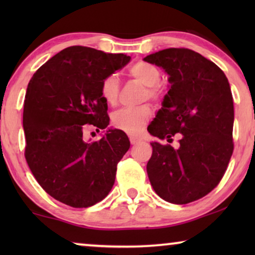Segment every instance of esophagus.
Segmentation results:
<instances>
[{
    "instance_id": "34e87169",
    "label": "esophagus",
    "mask_w": 255,
    "mask_h": 255,
    "mask_svg": "<svg viewBox=\"0 0 255 255\" xmlns=\"http://www.w3.org/2000/svg\"><path fill=\"white\" fill-rule=\"evenodd\" d=\"M130 141H131L132 145H137L138 142L141 141V139L134 137V135H132V137H130Z\"/></svg>"
}]
</instances>
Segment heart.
I'll return each instance as SVG.
<instances>
[{"label": "heart", "instance_id": "obj_1", "mask_svg": "<svg viewBox=\"0 0 255 255\" xmlns=\"http://www.w3.org/2000/svg\"><path fill=\"white\" fill-rule=\"evenodd\" d=\"M128 74L147 87L146 96L148 95L149 99L159 100L161 97V93L156 87L160 81V72L155 66L148 62H137L128 69ZM101 95L110 106H115L117 103L120 95V81L116 75L111 74L103 79L101 83ZM151 117L152 110L147 106L125 108L113 115V124L118 130L127 132L128 134L137 135L141 133Z\"/></svg>", "mask_w": 255, "mask_h": 255}]
</instances>
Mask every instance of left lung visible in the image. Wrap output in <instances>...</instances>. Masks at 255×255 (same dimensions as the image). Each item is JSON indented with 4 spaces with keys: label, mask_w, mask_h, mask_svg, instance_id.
I'll return each instance as SVG.
<instances>
[{
    "label": "left lung",
    "mask_w": 255,
    "mask_h": 255,
    "mask_svg": "<svg viewBox=\"0 0 255 255\" xmlns=\"http://www.w3.org/2000/svg\"><path fill=\"white\" fill-rule=\"evenodd\" d=\"M168 74V92L148 125L159 139L179 134L177 147L152 141L147 175L162 200L187 204L219 183L233 152V99L228 78L214 62L188 48H166L144 58Z\"/></svg>",
    "instance_id": "8db88e82"
}]
</instances>
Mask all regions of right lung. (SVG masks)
Listing matches in <instances>:
<instances>
[{
  "label": "right lung",
  "instance_id": "right-lung-1",
  "mask_svg": "<svg viewBox=\"0 0 255 255\" xmlns=\"http://www.w3.org/2000/svg\"><path fill=\"white\" fill-rule=\"evenodd\" d=\"M131 60L127 54L71 46L31 78L24 101L25 159L48 195L73 208H88L110 193L117 163L130 148L128 135L109 128L97 141L85 139L89 124L109 125L101 83Z\"/></svg>",
  "mask_w": 255,
  "mask_h": 255
}]
</instances>
